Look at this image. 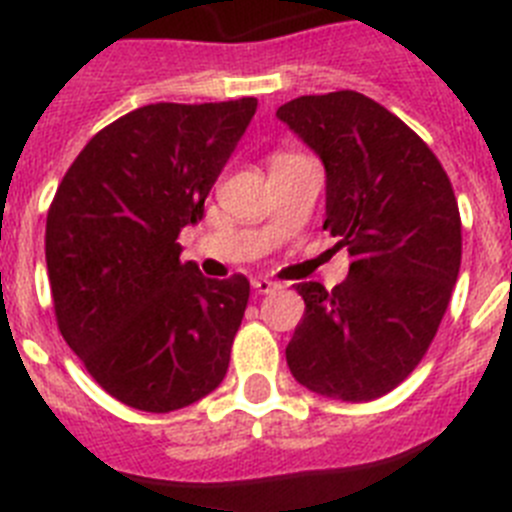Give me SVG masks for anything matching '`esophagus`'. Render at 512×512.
I'll use <instances>...</instances> for the list:
<instances>
[{"mask_svg": "<svg viewBox=\"0 0 512 512\" xmlns=\"http://www.w3.org/2000/svg\"><path fill=\"white\" fill-rule=\"evenodd\" d=\"M253 289H256V292H259V295H271V292H277L279 289V284L277 282H269V279H253Z\"/></svg>", "mask_w": 512, "mask_h": 512, "instance_id": "obj_1", "label": "esophagus"}]
</instances>
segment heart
<instances>
[{
	"label": "heart",
	"mask_w": 512,
	"mask_h": 512,
	"mask_svg": "<svg viewBox=\"0 0 512 512\" xmlns=\"http://www.w3.org/2000/svg\"><path fill=\"white\" fill-rule=\"evenodd\" d=\"M297 156V153H289V151H277L274 156H271V164H279V161H287V158Z\"/></svg>",
	"instance_id": "b5f03b06"
}]
</instances>
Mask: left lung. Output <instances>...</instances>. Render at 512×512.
<instances>
[{
	"label": "left lung",
	"instance_id": "left-lung-1",
	"mask_svg": "<svg viewBox=\"0 0 512 512\" xmlns=\"http://www.w3.org/2000/svg\"><path fill=\"white\" fill-rule=\"evenodd\" d=\"M277 117L323 158V230L351 253L343 284H297L305 315L289 372L323 397L377 400L410 377L449 307L461 264L454 187L425 140L359 92L297 97Z\"/></svg>",
	"mask_w": 512,
	"mask_h": 512
}]
</instances>
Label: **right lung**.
I'll list each match as a JSON object with an SVG mask.
<instances>
[{
	"label": "right lung",
	"mask_w": 512,
	"mask_h": 512,
	"mask_svg": "<svg viewBox=\"0 0 512 512\" xmlns=\"http://www.w3.org/2000/svg\"><path fill=\"white\" fill-rule=\"evenodd\" d=\"M256 99L138 107L89 140L45 220L63 341L107 395L171 413L223 382L251 284L182 264L179 233L205 200Z\"/></svg>",
	"instance_id": "right-lung-1"
}]
</instances>
